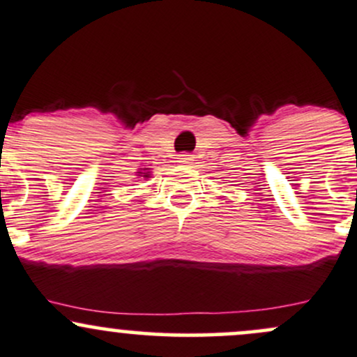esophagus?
I'll list each match as a JSON object with an SVG mask.
<instances>
[{
  "label": "esophagus",
  "instance_id": "obj_1",
  "mask_svg": "<svg viewBox=\"0 0 357 357\" xmlns=\"http://www.w3.org/2000/svg\"><path fill=\"white\" fill-rule=\"evenodd\" d=\"M191 161H192L191 154H179L178 155V162H179V165H191Z\"/></svg>",
  "mask_w": 357,
  "mask_h": 357
}]
</instances>
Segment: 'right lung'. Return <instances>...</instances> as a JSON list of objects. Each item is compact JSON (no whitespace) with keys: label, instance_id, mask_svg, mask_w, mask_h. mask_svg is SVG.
I'll return each instance as SVG.
<instances>
[{"label":"right lung","instance_id":"right-lung-1","mask_svg":"<svg viewBox=\"0 0 357 357\" xmlns=\"http://www.w3.org/2000/svg\"><path fill=\"white\" fill-rule=\"evenodd\" d=\"M137 176H142V178H149V173H139Z\"/></svg>","mask_w":357,"mask_h":357}]
</instances>
